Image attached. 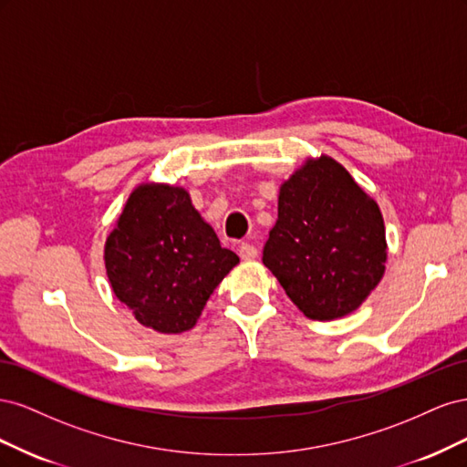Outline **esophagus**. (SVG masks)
Listing matches in <instances>:
<instances>
[{
    "mask_svg": "<svg viewBox=\"0 0 467 467\" xmlns=\"http://www.w3.org/2000/svg\"><path fill=\"white\" fill-rule=\"evenodd\" d=\"M237 253H239V257H242L244 261H251V259L257 257L259 251H257V247L253 245V244H242V245H239Z\"/></svg>",
    "mask_w": 467,
    "mask_h": 467,
    "instance_id": "1",
    "label": "esophagus"
}]
</instances>
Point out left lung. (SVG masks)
Instances as JSON below:
<instances>
[{
    "label": "left lung",
    "instance_id": "obj_1",
    "mask_svg": "<svg viewBox=\"0 0 467 467\" xmlns=\"http://www.w3.org/2000/svg\"><path fill=\"white\" fill-rule=\"evenodd\" d=\"M386 259L381 212L341 163L321 155L282 182L263 263L306 317L355 312L384 276Z\"/></svg>",
    "mask_w": 467,
    "mask_h": 467
}]
</instances>
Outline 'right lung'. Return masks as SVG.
I'll use <instances>...</instances> for the list:
<instances>
[{"label": "right lung", "mask_w": 467, "mask_h": 467, "mask_svg": "<svg viewBox=\"0 0 467 467\" xmlns=\"http://www.w3.org/2000/svg\"><path fill=\"white\" fill-rule=\"evenodd\" d=\"M237 263L189 192L163 182L132 191L105 244L112 292L140 323L167 335L194 327Z\"/></svg>", "instance_id": "1"}]
</instances>
